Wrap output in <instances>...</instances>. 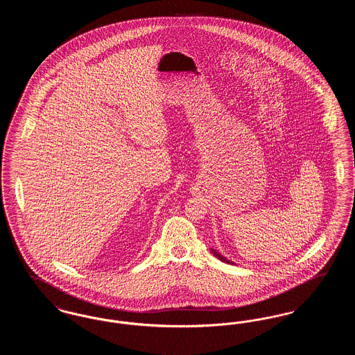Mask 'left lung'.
I'll list each match as a JSON object with an SVG mask.
<instances>
[{
    "instance_id": "8db88e82",
    "label": "left lung",
    "mask_w": 355,
    "mask_h": 355,
    "mask_svg": "<svg viewBox=\"0 0 355 355\" xmlns=\"http://www.w3.org/2000/svg\"><path fill=\"white\" fill-rule=\"evenodd\" d=\"M211 253L214 254V255H216V257H217V258H218V259H220V261H223V262H226V263H232V262H230V261H227V259H226V258H223V257H222V255H220V254L217 253V252H214V250H211Z\"/></svg>"
}]
</instances>
